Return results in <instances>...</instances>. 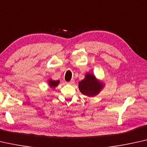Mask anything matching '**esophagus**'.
I'll return each instance as SVG.
<instances>
[{
	"label": "esophagus",
	"mask_w": 147,
	"mask_h": 147,
	"mask_svg": "<svg viewBox=\"0 0 147 147\" xmlns=\"http://www.w3.org/2000/svg\"><path fill=\"white\" fill-rule=\"evenodd\" d=\"M67 82V84H73V83H74V81H73V80H70V81H69V82Z\"/></svg>",
	"instance_id": "obj_1"
}]
</instances>
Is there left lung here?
<instances>
[{"label":"left lung","instance_id":"left-lung-1","mask_svg":"<svg viewBox=\"0 0 147 147\" xmlns=\"http://www.w3.org/2000/svg\"><path fill=\"white\" fill-rule=\"evenodd\" d=\"M80 91L88 96H94L102 89V85L97 81L93 74H86L85 78L78 83Z\"/></svg>","mask_w":147,"mask_h":147}]
</instances>
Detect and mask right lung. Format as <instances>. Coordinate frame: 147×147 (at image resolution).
Returning <instances> with one entry per match:
<instances>
[{
    "mask_svg": "<svg viewBox=\"0 0 147 147\" xmlns=\"http://www.w3.org/2000/svg\"><path fill=\"white\" fill-rule=\"evenodd\" d=\"M49 85H50L51 87H55V86H57L58 84L59 83V80H49Z\"/></svg>",
    "mask_w": 147,
    "mask_h": 147,
    "instance_id": "1",
    "label": "right lung"
}]
</instances>
